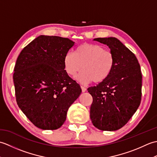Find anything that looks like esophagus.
Returning <instances> with one entry per match:
<instances>
[{"instance_id": "34e87169", "label": "esophagus", "mask_w": 157, "mask_h": 157, "mask_svg": "<svg viewBox=\"0 0 157 157\" xmlns=\"http://www.w3.org/2000/svg\"><path fill=\"white\" fill-rule=\"evenodd\" d=\"M81 88H82V92H85L86 91V88L85 87H84V86H81Z\"/></svg>"}]
</instances>
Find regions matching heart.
Returning <instances> with one entry per match:
<instances>
[{"label": "heart", "mask_w": 157, "mask_h": 157, "mask_svg": "<svg viewBox=\"0 0 157 157\" xmlns=\"http://www.w3.org/2000/svg\"><path fill=\"white\" fill-rule=\"evenodd\" d=\"M115 65L113 53L98 44L85 43L76 49L75 54L69 52L64 57L66 72L71 76L83 71L76 77L82 84L101 83L111 74Z\"/></svg>", "instance_id": "1"}]
</instances>
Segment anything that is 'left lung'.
Here are the masks:
<instances>
[{
    "label": "left lung",
    "mask_w": 157,
    "mask_h": 157,
    "mask_svg": "<svg viewBox=\"0 0 157 157\" xmlns=\"http://www.w3.org/2000/svg\"><path fill=\"white\" fill-rule=\"evenodd\" d=\"M107 45L115 57L111 74L88 88L92 96L90 116L94 126L115 131L124 126L137 111L142 97V73L135 55L117 38L94 39Z\"/></svg>",
    "instance_id": "8db88e82"
}]
</instances>
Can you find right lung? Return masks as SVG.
Wrapping results in <instances>:
<instances>
[{"label": "right lung", "mask_w": 157, "mask_h": 157, "mask_svg": "<svg viewBox=\"0 0 157 157\" xmlns=\"http://www.w3.org/2000/svg\"><path fill=\"white\" fill-rule=\"evenodd\" d=\"M75 42L41 35L23 48L17 59L14 82L17 103L33 124L57 129L82 92L65 70L64 57Z\"/></svg>", "instance_id": "obj_1"}]
</instances>
